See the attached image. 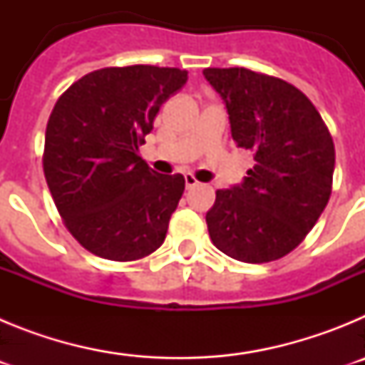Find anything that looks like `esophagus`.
Listing matches in <instances>:
<instances>
[{
    "mask_svg": "<svg viewBox=\"0 0 365 365\" xmlns=\"http://www.w3.org/2000/svg\"><path fill=\"white\" fill-rule=\"evenodd\" d=\"M185 180H186V188H188V190L195 188V186L199 185V180L195 179V177H193L192 173H186V175H185Z\"/></svg>",
    "mask_w": 365,
    "mask_h": 365,
    "instance_id": "esophagus-1",
    "label": "esophagus"
}]
</instances>
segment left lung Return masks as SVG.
I'll use <instances>...</instances> for the list:
<instances>
[{
	"instance_id": "1",
	"label": "left lung",
	"mask_w": 365,
	"mask_h": 365,
	"mask_svg": "<svg viewBox=\"0 0 365 365\" xmlns=\"http://www.w3.org/2000/svg\"><path fill=\"white\" fill-rule=\"evenodd\" d=\"M237 148L254 151L243 185L217 190L206 225L215 247L243 263L292 252L311 232L333 190L334 143L298 87L245 67H208Z\"/></svg>"
}]
</instances>
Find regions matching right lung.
<instances>
[{"mask_svg":"<svg viewBox=\"0 0 365 365\" xmlns=\"http://www.w3.org/2000/svg\"><path fill=\"white\" fill-rule=\"evenodd\" d=\"M188 80L177 67H104L54 104L43 173L74 240L104 259L137 261L164 243L185 177L150 170L138 146L163 102Z\"/></svg>","mask_w":365,"mask_h":365,"instance_id":"right-lung-1","label":"right lung"}]
</instances>
